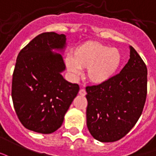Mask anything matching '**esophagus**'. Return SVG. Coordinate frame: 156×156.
<instances>
[{"label":"esophagus","instance_id":"obj_1","mask_svg":"<svg viewBox=\"0 0 156 156\" xmlns=\"http://www.w3.org/2000/svg\"><path fill=\"white\" fill-rule=\"evenodd\" d=\"M79 94L80 95H82V96H85V95H86V90H85L84 89H80L79 90Z\"/></svg>","mask_w":156,"mask_h":156}]
</instances>
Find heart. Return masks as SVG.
I'll return each mask as SVG.
<instances>
[{
	"mask_svg": "<svg viewBox=\"0 0 156 156\" xmlns=\"http://www.w3.org/2000/svg\"><path fill=\"white\" fill-rule=\"evenodd\" d=\"M122 56L116 48L98 42H86L66 58L68 71L73 76L80 73V68H87V77L94 84H102L111 79L120 68Z\"/></svg>",
	"mask_w": 156,
	"mask_h": 156,
	"instance_id": "obj_1",
	"label": "heart"
}]
</instances>
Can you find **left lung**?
Wrapping results in <instances>:
<instances>
[{"instance_id": "8db88e82", "label": "left lung", "mask_w": 156, "mask_h": 156, "mask_svg": "<svg viewBox=\"0 0 156 156\" xmlns=\"http://www.w3.org/2000/svg\"><path fill=\"white\" fill-rule=\"evenodd\" d=\"M120 73L106 82L86 86V125L101 142L123 138L141 115L147 95V67L132 46Z\"/></svg>"}]
</instances>
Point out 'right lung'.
Instances as JSON below:
<instances>
[{
	"instance_id": "1",
	"label": "right lung",
	"mask_w": 156,
	"mask_h": 156,
	"mask_svg": "<svg viewBox=\"0 0 156 156\" xmlns=\"http://www.w3.org/2000/svg\"><path fill=\"white\" fill-rule=\"evenodd\" d=\"M66 36L45 32L36 36L18 54L12 76L11 97L15 111L27 129L51 134L61 126L79 92L77 84L61 76Z\"/></svg>"
}]
</instances>
